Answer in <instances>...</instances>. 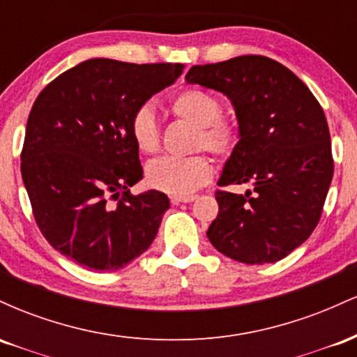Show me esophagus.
I'll use <instances>...</instances> for the list:
<instances>
[{
    "mask_svg": "<svg viewBox=\"0 0 357 357\" xmlns=\"http://www.w3.org/2000/svg\"><path fill=\"white\" fill-rule=\"evenodd\" d=\"M196 196L190 195V196H171V203L173 204H181V203H191L195 202Z\"/></svg>",
    "mask_w": 357,
    "mask_h": 357,
    "instance_id": "obj_1",
    "label": "esophagus"
}]
</instances>
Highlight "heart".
<instances>
[{
    "label": "heart",
    "instance_id": "1",
    "mask_svg": "<svg viewBox=\"0 0 357 357\" xmlns=\"http://www.w3.org/2000/svg\"><path fill=\"white\" fill-rule=\"evenodd\" d=\"M176 117L196 127L195 149L210 151L213 154H228L238 141V129L231 121L218 117L220 100L199 89H186L169 102ZM130 136L141 153L153 154L159 149V127L151 107H141L130 121ZM213 176L210 159L204 155L191 158H161L151 162L146 179L151 188L173 196H190Z\"/></svg>",
    "mask_w": 357,
    "mask_h": 357
}]
</instances>
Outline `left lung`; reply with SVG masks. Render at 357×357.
<instances>
[{
	"label": "left lung",
	"mask_w": 357,
	"mask_h": 357,
	"mask_svg": "<svg viewBox=\"0 0 357 357\" xmlns=\"http://www.w3.org/2000/svg\"><path fill=\"white\" fill-rule=\"evenodd\" d=\"M186 80L221 92L235 109L238 142L218 184H252L245 195L216 192L208 240L241 264H275L317 227L333 181L324 110L296 73L267 56L195 65Z\"/></svg>",
	"instance_id": "8db88e82"
}]
</instances>
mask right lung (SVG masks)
Returning a JSON list of instances; mask_svg holds the SVG:
<instances>
[{"label":"right lung","mask_w":357,"mask_h":357,"mask_svg":"<svg viewBox=\"0 0 357 357\" xmlns=\"http://www.w3.org/2000/svg\"><path fill=\"white\" fill-rule=\"evenodd\" d=\"M183 70V63L92 59L36 97L22 178L45 238L82 267H126L158 235L169 199L155 190L129 192L144 174L130 121Z\"/></svg>","instance_id":"add662e5"}]
</instances>
